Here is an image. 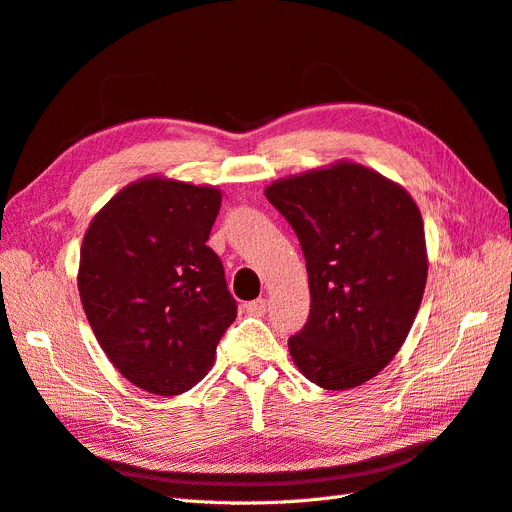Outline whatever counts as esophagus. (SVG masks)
<instances>
[{
    "instance_id": "1",
    "label": "esophagus",
    "mask_w": 512,
    "mask_h": 512,
    "mask_svg": "<svg viewBox=\"0 0 512 512\" xmlns=\"http://www.w3.org/2000/svg\"><path fill=\"white\" fill-rule=\"evenodd\" d=\"M245 309H247V312H250L252 316H265V312H267V299L260 297V299H256V301H250V303L245 305Z\"/></svg>"
}]
</instances>
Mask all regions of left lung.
Instances as JSON below:
<instances>
[{
	"instance_id": "1",
	"label": "left lung",
	"mask_w": 512,
	"mask_h": 512,
	"mask_svg": "<svg viewBox=\"0 0 512 512\" xmlns=\"http://www.w3.org/2000/svg\"><path fill=\"white\" fill-rule=\"evenodd\" d=\"M265 196L297 232L309 275L294 365L327 391L361 386L393 361L421 307V211L401 185L346 160L273 181Z\"/></svg>"
}]
</instances>
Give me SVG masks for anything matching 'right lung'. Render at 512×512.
<instances>
[{
  "mask_svg": "<svg viewBox=\"0 0 512 512\" xmlns=\"http://www.w3.org/2000/svg\"><path fill=\"white\" fill-rule=\"evenodd\" d=\"M222 192L164 177L119 190L81 245L79 294L111 363L153 395L190 391L237 318L222 260L207 245Z\"/></svg>",
  "mask_w": 512,
  "mask_h": 512,
  "instance_id": "right-lung-1",
  "label": "right lung"
}]
</instances>
